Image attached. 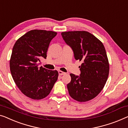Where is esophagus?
Returning a JSON list of instances; mask_svg holds the SVG:
<instances>
[{
    "mask_svg": "<svg viewBox=\"0 0 128 128\" xmlns=\"http://www.w3.org/2000/svg\"><path fill=\"white\" fill-rule=\"evenodd\" d=\"M58 73H59V75H60V76L64 75V74H66V73H64V72L60 71V70L58 71Z\"/></svg>",
    "mask_w": 128,
    "mask_h": 128,
    "instance_id": "obj_1",
    "label": "esophagus"
}]
</instances>
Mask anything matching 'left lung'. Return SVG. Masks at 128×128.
<instances>
[{
	"label": "left lung",
	"mask_w": 128,
	"mask_h": 128,
	"mask_svg": "<svg viewBox=\"0 0 128 128\" xmlns=\"http://www.w3.org/2000/svg\"><path fill=\"white\" fill-rule=\"evenodd\" d=\"M64 42L73 50L76 60L81 61L80 76L70 74L67 85L70 96L85 102L95 98L105 86L109 74V64L102 42L86 31L61 33Z\"/></svg>",
	"instance_id": "obj_1"
}]
</instances>
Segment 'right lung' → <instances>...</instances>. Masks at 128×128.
<instances>
[{"mask_svg":"<svg viewBox=\"0 0 128 128\" xmlns=\"http://www.w3.org/2000/svg\"><path fill=\"white\" fill-rule=\"evenodd\" d=\"M57 33L34 29L28 32L15 43L10 60L12 76L25 96L40 100L49 95L58 77L57 70L38 67L40 58L46 59L48 48Z\"/></svg>","mask_w":128,"mask_h":128,"instance_id":"add662e5","label":"right lung"}]
</instances>
